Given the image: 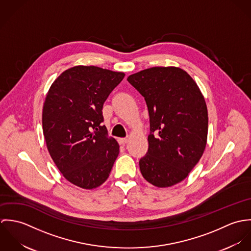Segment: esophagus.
Masks as SVG:
<instances>
[{
    "label": "esophagus",
    "mask_w": 251,
    "mask_h": 251,
    "mask_svg": "<svg viewBox=\"0 0 251 251\" xmlns=\"http://www.w3.org/2000/svg\"><path fill=\"white\" fill-rule=\"evenodd\" d=\"M127 138H119L118 139V142L120 145H126V144L127 143Z\"/></svg>",
    "instance_id": "34e87169"
}]
</instances>
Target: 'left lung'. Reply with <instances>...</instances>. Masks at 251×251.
Masks as SVG:
<instances>
[{
    "label": "left lung",
    "instance_id": "1",
    "mask_svg": "<svg viewBox=\"0 0 251 251\" xmlns=\"http://www.w3.org/2000/svg\"><path fill=\"white\" fill-rule=\"evenodd\" d=\"M142 95L150 116L149 149L141 174L157 187L185 179L207 143L208 110L197 84L181 69L151 68L128 76Z\"/></svg>",
    "mask_w": 251,
    "mask_h": 251
}]
</instances>
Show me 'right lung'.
<instances>
[{
	"instance_id": "obj_1",
	"label": "right lung",
	"mask_w": 251,
	"mask_h": 251,
	"mask_svg": "<svg viewBox=\"0 0 251 251\" xmlns=\"http://www.w3.org/2000/svg\"><path fill=\"white\" fill-rule=\"evenodd\" d=\"M124 77V72L77 66L48 91L42 111L47 149L64 177L79 187L102 184L119 154V144L102 125V108Z\"/></svg>"
}]
</instances>
